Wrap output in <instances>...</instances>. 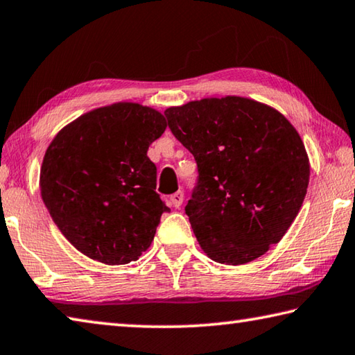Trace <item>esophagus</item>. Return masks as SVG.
Masks as SVG:
<instances>
[{"mask_svg":"<svg viewBox=\"0 0 355 355\" xmlns=\"http://www.w3.org/2000/svg\"><path fill=\"white\" fill-rule=\"evenodd\" d=\"M170 202L173 204V207H176V209L181 207L182 202H184V193H182V191H178V193L171 195L170 196Z\"/></svg>","mask_w":355,"mask_h":355,"instance_id":"obj_1","label":"esophagus"}]
</instances>
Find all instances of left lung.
Masks as SVG:
<instances>
[{
    "mask_svg": "<svg viewBox=\"0 0 355 355\" xmlns=\"http://www.w3.org/2000/svg\"><path fill=\"white\" fill-rule=\"evenodd\" d=\"M165 116L196 160L185 214L204 252L226 265L263 256L307 193L310 165L300 134L276 109L241 96L190 101Z\"/></svg>",
    "mask_w": 355,
    "mask_h": 355,
    "instance_id": "8db88e82",
    "label": "left lung"
}]
</instances>
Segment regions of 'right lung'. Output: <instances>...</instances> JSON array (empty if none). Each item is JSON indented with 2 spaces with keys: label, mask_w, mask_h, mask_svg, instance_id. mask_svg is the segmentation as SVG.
<instances>
[{
  "label": "right lung",
  "mask_w": 355,
  "mask_h": 355,
  "mask_svg": "<svg viewBox=\"0 0 355 355\" xmlns=\"http://www.w3.org/2000/svg\"><path fill=\"white\" fill-rule=\"evenodd\" d=\"M160 112L135 103L99 107L67 124L43 157L40 193L65 239L87 257L124 265L154 239L165 202L148 148L164 134Z\"/></svg>",
  "instance_id": "right-lung-1"
}]
</instances>
